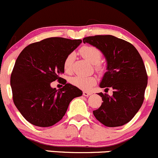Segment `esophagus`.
I'll return each mask as SVG.
<instances>
[{
    "label": "esophagus",
    "mask_w": 158,
    "mask_h": 158,
    "mask_svg": "<svg viewBox=\"0 0 158 158\" xmlns=\"http://www.w3.org/2000/svg\"><path fill=\"white\" fill-rule=\"evenodd\" d=\"M92 94V93L91 92H88V91H84L83 92V95L85 96V97H88V96H90Z\"/></svg>",
    "instance_id": "obj_1"
}]
</instances>
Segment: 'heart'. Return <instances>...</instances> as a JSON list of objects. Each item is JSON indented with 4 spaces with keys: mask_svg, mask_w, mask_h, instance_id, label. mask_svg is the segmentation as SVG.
Instances as JSON below:
<instances>
[{
    "mask_svg": "<svg viewBox=\"0 0 158 158\" xmlns=\"http://www.w3.org/2000/svg\"><path fill=\"white\" fill-rule=\"evenodd\" d=\"M80 52L85 59H87L91 64H94L95 69L99 72H103V68L99 64L102 58V53L100 50L94 46L85 45L83 46L80 50ZM74 61V54L68 55L64 61V69L66 73L72 71V64ZM70 82L72 85L78 87L81 90H87L92 88L97 82V77L95 76H83L76 75L70 79Z\"/></svg>",
    "mask_w": 158,
    "mask_h": 158,
    "instance_id": "obj_1",
    "label": "heart"
}]
</instances>
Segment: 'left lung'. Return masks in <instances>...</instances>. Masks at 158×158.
Masks as SVG:
<instances>
[{
  "label": "left lung",
  "instance_id": "left-lung-1",
  "mask_svg": "<svg viewBox=\"0 0 158 158\" xmlns=\"http://www.w3.org/2000/svg\"><path fill=\"white\" fill-rule=\"evenodd\" d=\"M103 52L107 71L100 87L113 90V95L99 93L103 103L94 110V116L107 127L126 124L135 115L144 99L148 75L143 60L133 45L111 35H97L83 39Z\"/></svg>",
  "mask_w": 158,
  "mask_h": 158
}]
</instances>
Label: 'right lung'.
I'll return each mask as SVG.
<instances>
[{
    "mask_svg": "<svg viewBox=\"0 0 158 158\" xmlns=\"http://www.w3.org/2000/svg\"><path fill=\"white\" fill-rule=\"evenodd\" d=\"M82 43L81 40L51 37L26 47L16 60L10 76L13 100L31 124L49 127L63 118L70 102L82 95L75 86L67 84L57 91L51 83L64 73V61Z\"/></svg>",
    "mask_w": 158,
    "mask_h": 158,
    "instance_id": "right-lung-1",
    "label": "right lung"
}]
</instances>
